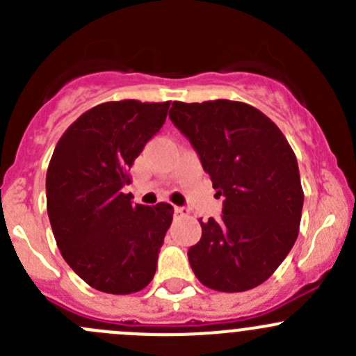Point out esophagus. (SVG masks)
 I'll return each mask as SVG.
<instances>
[{
    "label": "esophagus",
    "mask_w": 356,
    "mask_h": 356,
    "mask_svg": "<svg viewBox=\"0 0 356 356\" xmlns=\"http://www.w3.org/2000/svg\"><path fill=\"white\" fill-rule=\"evenodd\" d=\"M175 215H188L189 213V208L188 207H174Z\"/></svg>",
    "instance_id": "esophagus-1"
}]
</instances>
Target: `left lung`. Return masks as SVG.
Masks as SVG:
<instances>
[{"label": "left lung", "mask_w": 356, "mask_h": 356, "mask_svg": "<svg viewBox=\"0 0 356 356\" xmlns=\"http://www.w3.org/2000/svg\"><path fill=\"white\" fill-rule=\"evenodd\" d=\"M168 117L225 198L218 220L200 222L201 239L188 251L193 272L215 291L257 288L288 257L300 231L303 189L289 143L246 103L174 102Z\"/></svg>", "instance_id": "8db88e82"}]
</instances>
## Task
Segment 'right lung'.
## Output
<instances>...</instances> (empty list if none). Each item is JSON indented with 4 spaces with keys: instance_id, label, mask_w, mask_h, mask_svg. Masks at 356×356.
Wrapping results in <instances>:
<instances>
[{
    "instance_id": "add662e5",
    "label": "right lung",
    "mask_w": 356,
    "mask_h": 356,
    "mask_svg": "<svg viewBox=\"0 0 356 356\" xmlns=\"http://www.w3.org/2000/svg\"><path fill=\"white\" fill-rule=\"evenodd\" d=\"M170 102H108L63 132L46 174V203L56 245L91 288L138 293L152 282L174 208L132 203L122 193L146 143L165 124Z\"/></svg>"
}]
</instances>
